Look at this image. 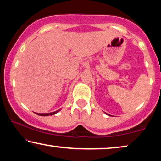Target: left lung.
I'll use <instances>...</instances> for the list:
<instances>
[{
    "label": "left lung",
    "mask_w": 161,
    "mask_h": 161,
    "mask_svg": "<svg viewBox=\"0 0 161 161\" xmlns=\"http://www.w3.org/2000/svg\"><path fill=\"white\" fill-rule=\"evenodd\" d=\"M106 114H107V113H106ZM107 114V115H108V116H110V115H109V114Z\"/></svg>",
    "instance_id": "obj_1"
}]
</instances>
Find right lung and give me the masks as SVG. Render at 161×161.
I'll list each match as a JSON object with an SVG mask.
<instances>
[{"mask_svg":"<svg viewBox=\"0 0 161 161\" xmlns=\"http://www.w3.org/2000/svg\"><path fill=\"white\" fill-rule=\"evenodd\" d=\"M59 110H60V109H59V110L56 111H54V112H51V113H46V114H38V113H36V114H37V115H39V116H52V115H54V114H55L58 113Z\"/></svg>","mask_w":161,"mask_h":161,"instance_id":"add662e5","label":"right lung"}]
</instances>
